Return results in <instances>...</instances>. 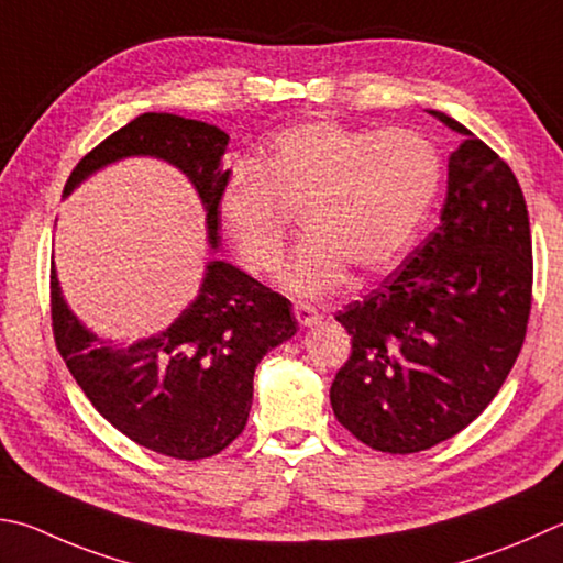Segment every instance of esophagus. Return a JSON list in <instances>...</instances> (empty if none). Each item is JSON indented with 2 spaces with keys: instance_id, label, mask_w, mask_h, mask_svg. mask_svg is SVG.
<instances>
[{
  "instance_id": "34e87169",
  "label": "esophagus",
  "mask_w": 563,
  "mask_h": 563,
  "mask_svg": "<svg viewBox=\"0 0 563 563\" xmlns=\"http://www.w3.org/2000/svg\"><path fill=\"white\" fill-rule=\"evenodd\" d=\"M292 312H295V317H298V322L302 327H312L317 320H320V312L310 308V305H295Z\"/></svg>"
}]
</instances>
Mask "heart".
<instances>
[{
	"label": "heart",
	"mask_w": 563,
	"mask_h": 563,
	"mask_svg": "<svg viewBox=\"0 0 563 563\" xmlns=\"http://www.w3.org/2000/svg\"><path fill=\"white\" fill-rule=\"evenodd\" d=\"M443 162L416 130L379 132L308 120L275 132L251 162H236L219 191V221L253 275L280 268L284 209H300L305 236L283 283L300 298H324L346 278L382 273L421 227L441 189Z\"/></svg>",
	"instance_id": "b5f03b06"
}]
</instances>
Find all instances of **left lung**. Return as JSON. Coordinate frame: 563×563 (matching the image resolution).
Here are the masks:
<instances>
[{"mask_svg": "<svg viewBox=\"0 0 563 563\" xmlns=\"http://www.w3.org/2000/svg\"><path fill=\"white\" fill-rule=\"evenodd\" d=\"M448 159L441 223L364 300L334 314L352 334L330 401L346 431L382 453H418L485 411L522 350L531 233L507 162L465 125Z\"/></svg>", "mask_w": 563, "mask_h": 563, "instance_id": "8db88e82", "label": "left lung"}]
</instances>
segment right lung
<instances>
[{
	"instance_id": "add662e5",
	"label": "right lung",
	"mask_w": 563,
	"mask_h": 563,
	"mask_svg": "<svg viewBox=\"0 0 563 563\" xmlns=\"http://www.w3.org/2000/svg\"><path fill=\"white\" fill-rule=\"evenodd\" d=\"M229 135L217 125L172 112H145L112 132L78 162L66 181H80L128 157H155L177 167L207 211L209 246L221 236L219 191L229 169ZM288 298L227 261L211 258L187 310L145 340L118 344L78 320L51 263V320L68 372L96 411L142 448L177 460H201L236 441L253 404L255 366L298 332Z\"/></svg>"
}]
</instances>
